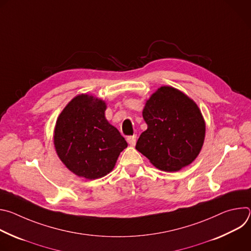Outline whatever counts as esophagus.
I'll return each mask as SVG.
<instances>
[{"mask_svg":"<svg viewBox=\"0 0 251 251\" xmlns=\"http://www.w3.org/2000/svg\"><path fill=\"white\" fill-rule=\"evenodd\" d=\"M127 142H128V144L130 146H135V144H136V135L127 137Z\"/></svg>","mask_w":251,"mask_h":251,"instance_id":"obj_1","label":"esophagus"}]
</instances>
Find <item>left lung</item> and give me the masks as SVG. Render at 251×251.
<instances>
[{"label": "left lung", "instance_id": "1", "mask_svg": "<svg viewBox=\"0 0 251 251\" xmlns=\"http://www.w3.org/2000/svg\"><path fill=\"white\" fill-rule=\"evenodd\" d=\"M136 149L157 169L176 172L192 164L204 141L205 122L197 103L181 90L161 86L146 101Z\"/></svg>", "mask_w": 251, "mask_h": 251}]
</instances>
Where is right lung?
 Masks as SVG:
<instances>
[{"mask_svg":"<svg viewBox=\"0 0 251 251\" xmlns=\"http://www.w3.org/2000/svg\"><path fill=\"white\" fill-rule=\"evenodd\" d=\"M105 101L89 94L71 99L53 130L56 154L78 176L95 180L109 174L128 144L105 118Z\"/></svg>","mask_w":251,"mask_h":251,"instance_id":"add662e5","label":"right lung"}]
</instances>
